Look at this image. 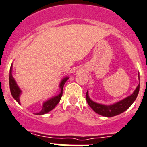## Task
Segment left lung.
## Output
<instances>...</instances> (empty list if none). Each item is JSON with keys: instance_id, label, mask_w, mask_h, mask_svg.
<instances>
[{"instance_id": "obj_1", "label": "left lung", "mask_w": 147, "mask_h": 147, "mask_svg": "<svg viewBox=\"0 0 147 147\" xmlns=\"http://www.w3.org/2000/svg\"><path fill=\"white\" fill-rule=\"evenodd\" d=\"M139 89H140V84L131 96L112 105H104L98 104V103L92 102V100H90V98H89L88 92H87V94H86V99L89 105L90 106V108L96 113L104 117H111L118 115L119 113L124 112L132 105L138 95Z\"/></svg>"}]
</instances>
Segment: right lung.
<instances>
[{
	"mask_svg": "<svg viewBox=\"0 0 147 147\" xmlns=\"http://www.w3.org/2000/svg\"><path fill=\"white\" fill-rule=\"evenodd\" d=\"M69 78H65L64 79L62 80L61 83L60 84V93L59 95H57V96L53 97L51 99L48 100L47 102H45L42 106V109L41 110V111L37 113L36 114L37 115H42V114H44V113H46L48 112H49L50 111H51L52 109L55 108V106L58 104L59 102H60V98L62 97L63 95V88L64 84L66 83V81H67ZM9 88H10L11 94L13 96V98L17 101V102H18L20 104V101H19V96H20L21 90L20 89L18 88V85L16 84V81H15L14 78H13V76H12V66L10 68V71H9Z\"/></svg>",
	"mask_w": 147,
	"mask_h": 147,
	"instance_id": "obj_1",
	"label": "right lung"
}]
</instances>
